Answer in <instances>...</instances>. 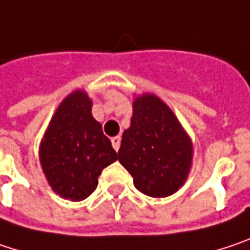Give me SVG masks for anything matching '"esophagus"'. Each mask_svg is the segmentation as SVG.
I'll list each match as a JSON object with an SVG mask.
<instances>
[{
    "label": "esophagus",
    "mask_w": 250,
    "mask_h": 250,
    "mask_svg": "<svg viewBox=\"0 0 250 250\" xmlns=\"http://www.w3.org/2000/svg\"><path fill=\"white\" fill-rule=\"evenodd\" d=\"M110 141H112V146H113V149H115V151H118V149H119V146H121V138H119V137H113Z\"/></svg>",
    "instance_id": "obj_1"
}]
</instances>
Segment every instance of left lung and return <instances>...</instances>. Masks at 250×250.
<instances>
[{
	"label": "left lung",
	"mask_w": 250,
	"mask_h": 250,
	"mask_svg": "<svg viewBox=\"0 0 250 250\" xmlns=\"http://www.w3.org/2000/svg\"><path fill=\"white\" fill-rule=\"evenodd\" d=\"M119 163L134 186L151 197H167L186 181L193 144L172 110L155 95L135 98L131 126L122 134Z\"/></svg>",
	"instance_id": "8db88e82"
}]
</instances>
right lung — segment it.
Segmentation results:
<instances>
[{
    "instance_id": "obj_1",
    "label": "right lung",
    "mask_w": 250,
    "mask_h": 250,
    "mask_svg": "<svg viewBox=\"0 0 250 250\" xmlns=\"http://www.w3.org/2000/svg\"><path fill=\"white\" fill-rule=\"evenodd\" d=\"M118 160L83 90L70 93L53 115L40 144V163L53 191L80 202L98 187L102 170Z\"/></svg>"
}]
</instances>
